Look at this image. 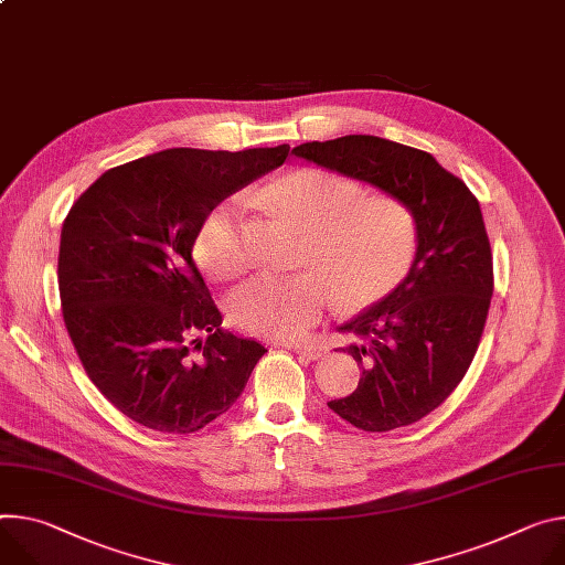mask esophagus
<instances>
[{"mask_svg": "<svg viewBox=\"0 0 565 565\" xmlns=\"http://www.w3.org/2000/svg\"><path fill=\"white\" fill-rule=\"evenodd\" d=\"M286 347H290L295 353H299L306 361H318V358L324 353V349L313 347V344H295V342H286Z\"/></svg>", "mask_w": 565, "mask_h": 565, "instance_id": "34e87169", "label": "esophagus"}]
</instances>
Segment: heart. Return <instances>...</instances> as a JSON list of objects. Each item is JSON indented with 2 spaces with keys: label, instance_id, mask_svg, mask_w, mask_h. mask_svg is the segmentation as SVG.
I'll list each match as a JSON object with an SVG mask.
<instances>
[{
  "label": "heart",
  "instance_id": "heart-1",
  "mask_svg": "<svg viewBox=\"0 0 565 565\" xmlns=\"http://www.w3.org/2000/svg\"><path fill=\"white\" fill-rule=\"evenodd\" d=\"M264 200L292 218L306 243L299 275L264 273L230 295L234 324L252 335L295 340L318 324L335 295L347 309H365L392 295L415 262L417 223L405 204L320 169L290 171L264 189ZM195 256L216 279L247 266L241 200L207 212L195 232Z\"/></svg>",
  "mask_w": 565,
  "mask_h": 565
}]
</instances>
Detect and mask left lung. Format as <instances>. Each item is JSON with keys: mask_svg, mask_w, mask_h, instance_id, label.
<instances>
[{"mask_svg": "<svg viewBox=\"0 0 565 565\" xmlns=\"http://www.w3.org/2000/svg\"><path fill=\"white\" fill-rule=\"evenodd\" d=\"M301 158L401 200L417 223L415 262L401 286L338 331L361 383L329 407L351 426L387 433L424 419L465 379L493 295L480 202L426 150L374 135L292 148Z\"/></svg>", "mask_w": 565, "mask_h": 565, "instance_id": "8db88e82", "label": "left lung"}]
</instances>
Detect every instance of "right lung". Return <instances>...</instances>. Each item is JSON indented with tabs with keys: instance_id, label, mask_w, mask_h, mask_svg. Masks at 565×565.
I'll return each instance as SVG.
<instances>
[{
	"instance_id": "obj_1",
	"label": "right lung",
	"mask_w": 565,
	"mask_h": 565,
	"mask_svg": "<svg viewBox=\"0 0 565 565\" xmlns=\"http://www.w3.org/2000/svg\"><path fill=\"white\" fill-rule=\"evenodd\" d=\"M288 150L167 148L106 171L74 202L58 254L65 327L89 381L132 422L178 435L204 428L266 353L221 329L193 245L207 212L281 167Z\"/></svg>"
}]
</instances>
